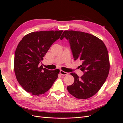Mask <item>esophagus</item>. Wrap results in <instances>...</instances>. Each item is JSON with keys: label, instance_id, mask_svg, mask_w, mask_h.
<instances>
[{"label": "esophagus", "instance_id": "esophagus-1", "mask_svg": "<svg viewBox=\"0 0 123 123\" xmlns=\"http://www.w3.org/2000/svg\"><path fill=\"white\" fill-rule=\"evenodd\" d=\"M60 74L62 75H67V74H68V73L64 71H62V70H61L60 71Z\"/></svg>", "mask_w": 123, "mask_h": 123}]
</instances>
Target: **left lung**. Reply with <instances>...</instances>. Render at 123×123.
<instances>
[{"label":"left lung","mask_w":123,"mask_h":123,"mask_svg":"<svg viewBox=\"0 0 123 123\" xmlns=\"http://www.w3.org/2000/svg\"><path fill=\"white\" fill-rule=\"evenodd\" d=\"M70 44L74 60L83 62L80 66L84 75L74 78L72 85L67 87L70 93L79 99H87L95 95L106 81L110 70L108 52L105 43L97 37L88 33L66 30L61 37Z\"/></svg>","instance_id":"8db88e82"}]
</instances>
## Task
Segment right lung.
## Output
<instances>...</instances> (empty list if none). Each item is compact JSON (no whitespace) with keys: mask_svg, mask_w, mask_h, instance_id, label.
<instances>
[{"mask_svg":"<svg viewBox=\"0 0 123 123\" xmlns=\"http://www.w3.org/2000/svg\"><path fill=\"white\" fill-rule=\"evenodd\" d=\"M62 32H33L25 35L18 44L15 52V74L21 86L32 95L44 94L57 79L59 69L49 70L39 64Z\"/></svg>","mask_w":123,"mask_h":123,"instance_id":"add662e5","label":"right lung"}]
</instances>
